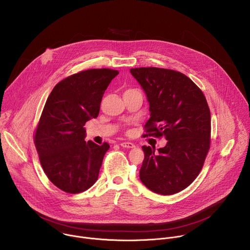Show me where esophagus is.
I'll use <instances>...</instances> for the list:
<instances>
[{
	"instance_id": "1",
	"label": "esophagus",
	"mask_w": 250,
	"mask_h": 250,
	"mask_svg": "<svg viewBox=\"0 0 250 250\" xmlns=\"http://www.w3.org/2000/svg\"><path fill=\"white\" fill-rule=\"evenodd\" d=\"M121 146L125 148H133L135 146L132 144V142H121Z\"/></svg>"
}]
</instances>
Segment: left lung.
Returning <instances> with one entry per match:
<instances>
[{
    "instance_id": "8db88e82",
    "label": "left lung",
    "mask_w": 250,
    "mask_h": 250,
    "mask_svg": "<svg viewBox=\"0 0 250 250\" xmlns=\"http://www.w3.org/2000/svg\"><path fill=\"white\" fill-rule=\"evenodd\" d=\"M149 103L144 136H164L167 144L142 146L139 178L146 188L173 195L187 188L203 168L209 148L210 113L198 86L177 71L156 67L130 69Z\"/></svg>"
}]
</instances>
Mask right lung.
I'll list each match as a JSON object with an SVG mask.
<instances>
[{
    "mask_svg": "<svg viewBox=\"0 0 250 250\" xmlns=\"http://www.w3.org/2000/svg\"><path fill=\"white\" fill-rule=\"evenodd\" d=\"M119 71L90 69L60 81L43 108L34 144L48 179L60 190L77 194L98 180L110 146L85 141V124L96 119L103 95Z\"/></svg>",
    "mask_w": 250,
    "mask_h": 250,
    "instance_id": "add662e5",
    "label": "right lung"
}]
</instances>
